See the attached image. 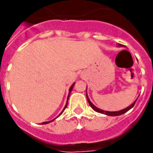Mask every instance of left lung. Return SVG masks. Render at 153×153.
<instances>
[{
  "label": "left lung",
  "instance_id": "1",
  "mask_svg": "<svg viewBox=\"0 0 153 153\" xmlns=\"http://www.w3.org/2000/svg\"><path fill=\"white\" fill-rule=\"evenodd\" d=\"M118 46L123 47V45H121V44H118ZM87 101H88V102H89L90 106H91V107L92 108V109H93V110H95V111H97V112H99V113H101V114H104V115H110V116H117V115H123V114H124L125 112H127L128 111L130 110L131 108H133L134 105H135V103H136V100H137V99H138V98L136 99L135 102H133V103H132V104H131L130 106H128V108H124V109H123V110L119 111H103V110H102V109H100V108H98L97 107H95V105L93 104V103L91 102V100H89V98H88V96H87Z\"/></svg>",
  "mask_w": 153,
  "mask_h": 153
}]
</instances>
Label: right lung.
Returning <instances> with one entry per match:
<instances>
[{
	"label": "right lung",
	"mask_w": 153,
	"mask_h": 153,
	"mask_svg": "<svg viewBox=\"0 0 153 153\" xmlns=\"http://www.w3.org/2000/svg\"><path fill=\"white\" fill-rule=\"evenodd\" d=\"M74 84H75V83H73V84L71 85V87H70V89H69V94H68V97H67V100H66V105H65V107H64V108H63V110H62V111L61 113H60V114H59V115H58V116H59V115H61V114H62V112H63L64 111V110H65V109H66V107H67V103H68V99H69V97H70V95H71V92L72 91V90H73V87H74ZM58 117H56V118H58ZM55 118V119H56ZM55 119H53V120H51V121H47V122H43V123H42V124H46V123H51V122H52V121H53L54 120H55Z\"/></svg>",
	"instance_id": "right-lung-1"
}]
</instances>
